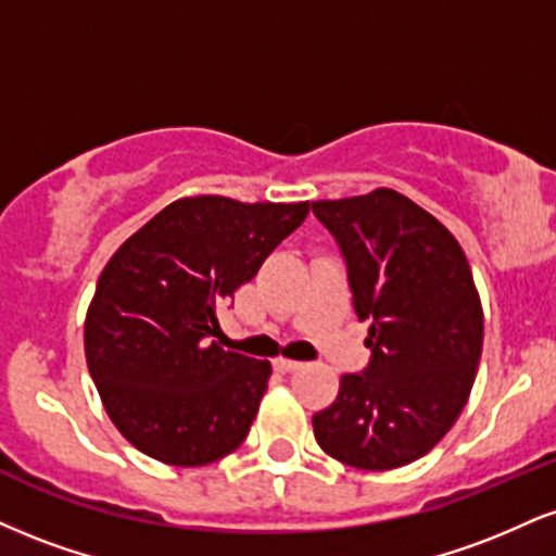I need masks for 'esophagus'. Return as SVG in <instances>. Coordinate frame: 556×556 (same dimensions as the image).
Here are the masks:
<instances>
[{"instance_id":"34e87169","label":"esophagus","mask_w":556,"mask_h":556,"mask_svg":"<svg viewBox=\"0 0 556 556\" xmlns=\"http://www.w3.org/2000/svg\"><path fill=\"white\" fill-rule=\"evenodd\" d=\"M274 367H277V370H282V372H295V370H300V367H303V363H298V359L279 357V359H274Z\"/></svg>"}]
</instances>
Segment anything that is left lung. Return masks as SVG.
<instances>
[{
	"label": "left lung",
	"instance_id": "left-lung-1",
	"mask_svg": "<svg viewBox=\"0 0 556 556\" xmlns=\"http://www.w3.org/2000/svg\"><path fill=\"white\" fill-rule=\"evenodd\" d=\"M337 240L370 359L313 417L318 445L365 471L422 458L466 406L484 318L458 240L399 191L313 202Z\"/></svg>",
	"mask_w": 556,
	"mask_h": 556
}]
</instances>
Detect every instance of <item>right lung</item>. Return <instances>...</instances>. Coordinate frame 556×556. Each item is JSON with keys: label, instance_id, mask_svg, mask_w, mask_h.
I'll list each match as a JSON object with an SVG mask.
<instances>
[{"label": "right lung", "instance_id": "obj_1", "mask_svg": "<svg viewBox=\"0 0 556 556\" xmlns=\"http://www.w3.org/2000/svg\"><path fill=\"white\" fill-rule=\"evenodd\" d=\"M305 217L307 202L178 199L113 253L85 357L113 425L144 456L204 466L243 443L271 365L214 342L217 313Z\"/></svg>", "mask_w": 556, "mask_h": 556}]
</instances>
